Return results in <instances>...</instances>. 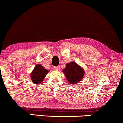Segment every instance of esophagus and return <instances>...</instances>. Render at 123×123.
<instances>
[{
    "instance_id": "esophagus-1",
    "label": "esophagus",
    "mask_w": 123,
    "mask_h": 123,
    "mask_svg": "<svg viewBox=\"0 0 123 123\" xmlns=\"http://www.w3.org/2000/svg\"><path fill=\"white\" fill-rule=\"evenodd\" d=\"M60 69V66H57V67H54V70H57L58 71Z\"/></svg>"
}]
</instances>
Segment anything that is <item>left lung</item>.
Instances as JSON below:
<instances>
[{
    "instance_id": "left-lung-1",
    "label": "left lung",
    "mask_w": 123,
    "mask_h": 123,
    "mask_svg": "<svg viewBox=\"0 0 123 123\" xmlns=\"http://www.w3.org/2000/svg\"><path fill=\"white\" fill-rule=\"evenodd\" d=\"M62 72L68 82L72 85L78 84L84 78L85 75L82 67L74 61L67 63Z\"/></svg>"
}]
</instances>
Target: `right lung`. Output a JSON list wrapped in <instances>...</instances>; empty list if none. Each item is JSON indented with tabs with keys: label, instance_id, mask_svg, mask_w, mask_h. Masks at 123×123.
<instances>
[{
	"label": "right lung",
	"instance_id": "obj_1",
	"mask_svg": "<svg viewBox=\"0 0 123 123\" xmlns=\"http://www.w3.org/2000/svg\"><path fill=\"white\" fill-rule=\"evenodd\" d=\"M48 72L49 71L45 69L42 65L38 64L31 73V79L32 82L37 85L42 82Z\"/></svg>",
	"mask_w": 123,
	"mask_h": 123
}]
</instances>
